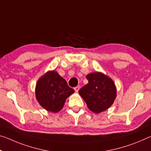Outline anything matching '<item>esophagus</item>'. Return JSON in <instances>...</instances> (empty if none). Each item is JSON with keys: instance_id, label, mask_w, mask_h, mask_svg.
<instances>
[{"instance_id": "34e87169", "label": "esophagus", "mask_w": 151, "mask_h": 151, "mask_svg": "<svg viewBox=\"0 0 151 151\" xmlns=\"http://www.w3.org/2000/svg\"><path fill=\"white\" fill-rule=\"evenodd\" d=\"M74 90H75V91L76 92H78V90H80V86H76V87L74 88Z\"/></svg>"}]
</instances>
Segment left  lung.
I'll return each instance as SVG.
<instances>
[{"mask_svg": "<svg viewBox=\"0 0 151 151\" xmlns=\"http://www.w3.org/2000/svg\"><path fill=\"white\" fill-rule=\"evenodd\" d=\"M88 83L79 90L90 111L99 113L112 105L116 97L113 81L104 74L96 72L86 76Z\"/></svg>", "mask_w": 151, "mask_h": 151, "instance_id": "8db88e82", "label": "left lung"}]
</instances>
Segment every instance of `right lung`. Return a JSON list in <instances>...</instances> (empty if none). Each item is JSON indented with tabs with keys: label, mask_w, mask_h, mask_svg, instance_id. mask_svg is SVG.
<instances>
[{
	"label": "right lung",
	"mask_w": 151,
	"mask_h": 151,
	"mask_svg": "<svg viewBox=\"0 0 151 151\" xmlns=\"http://www.w3.org/2000/svg\"><path fill=\"white\" fill-rule=\"evenodd\" d=\"M74 92L65 79L55 71H48L36 83V96L46 110L57 113L62 109L67 98Z\"/></svg>",
	"instance_id": "add662e5"
}]
</instances>
